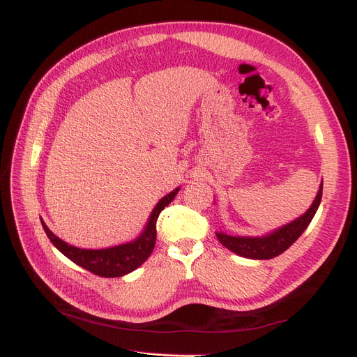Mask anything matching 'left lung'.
Returning <instances> with one entry per match:
<instances>
[{"mask_svg": "<svg viewBox=\"0 0 357 357\" xmlns=\"http://www.w3.org/2000/svg\"><path fill=\"white\" fill-rule=\"evenodd\" d=\"M321 189H323V183L319 189L314 202H312V205L305 214H302L299 219L294 220L291 223L283 226V228H280L266 236L252 238V236H231L223 232H218L215 235H218L219 241L226 248H229L231 252L240 255L243 257H248V259L275 257L278 255H282L284 250H287V248L299 238L301 234L307 229V226L310 225L312 218H314V214L320 205Z\"/></svg>", "mask_w": 357, "mask_h": 357, "instance_id": "left-lung-1", "label": "left lung"}]
</instances>
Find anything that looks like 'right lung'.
I'll return each instance as SVG.
<instances>
[{
	"mask_svg": "<svg viewBox=\"0 0 357 357\" xmlns=\"http://www.w3.org/2000/svg\"><path fill=\"white\" fill-rule=\"evenodd\" d=\"M177 192L178 189L172 190L167 197L162 198L156 204L152 214H150L149 223L142 236L135 241L123 245L101 248V250H86V248L74 247L67 244L66 241L59 240L56 235H53L50 232V229L43 220L41 225L52 244L74 264H77L79 266L88 269L89 273L100 277H122L128 273L134 271L135 268H138L150 255H152L156 243V220L160 211L176 198Z\"/></svg>",
	"mask_w": 357,
	"mask_h": 357,
	"instance_id": "right-lung-1",
	"label": "right lung"
}]
</instances>
